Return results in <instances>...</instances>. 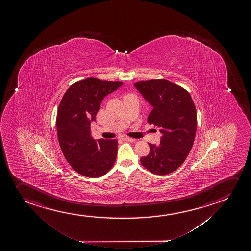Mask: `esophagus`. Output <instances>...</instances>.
I'll return each instance as SVG.
<instances>
[{"mask_svg": "<svg viewBox=\"0 0 251 251\" xmlns=\"http://www.w3.org/2000/svg\"><path fill=\"white\" fill-rule=\"evenodd\" d=\"M122 140L126 141V142H135L136 139H133V138H130V137H125L122 138Z\"/></svg>", "mask_w": 251, "mask_h": 251, "instance_id": "obj_1", "label": "esophagus"}]
</instances>
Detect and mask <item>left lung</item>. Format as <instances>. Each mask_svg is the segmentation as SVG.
<instances>
[{
  "instance_id": "obj_1",
  "label": "left lung",
  "mask_w": 251,
  "mask_h": 251,
  "mask_svg": "<svg viewBox=\"0 0 251 251\" xmlns=\"http://www.w3.org/2000/svg\"><path fill=\"white\" fill-rule=\"evenodd\" d=\"M134 86L153 107L148 122L162 134L159 145L149 144L151 152L141 158V163L153 174H170L184 163L194 144V102L188 91L165 79L141 81Z\"/></svg>"
}]
</instances>
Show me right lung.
I'll return each instance as SVG.
<instances>
[{
	"instance_id": "obj_1",
	"label": "right lung",
	"mask_w": 251,
	"mask_h": 251,
	"mask_svg": "<svg viewBox=\"0 0 251 251\" xmlns=\"http://www.w3.org/2000/svg\"><path fill=\"white\" fill-rule=\"evenodd\" d=\"M122 84L89 77L71 85L60 100L56 118L59 144L67 162L81 175L100 177L114 166L118 141L95 140L90 125L104 97Z\"/></svg>"
}]
</instances>
